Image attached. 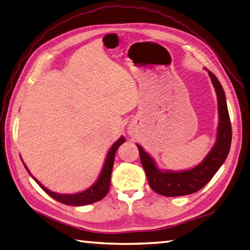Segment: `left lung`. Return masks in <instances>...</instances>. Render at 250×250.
Wrapping results in <instances>:
<instances>
[{
	"label": "left lung",
	"mask_w": 250,
	"mask_h": 250,
	"mask_svg": "<svg viewBox=\"0 0 250 250\" xmlns=\"http://www.w3.org/2000/svg\"><path fill=\"white\" fill-rule=\"evenodd\" d=\"M208 73L210 75L217 96L219 126L214 146L200 164L188 170L162 171L157 168L155 162L144 151V148L137 144L140 160L146 174L149 187L158 194H163L165 197H179L199 191L212 179L229 155L232 142V125L225 94L216 76L208 70Z\"/></svg>",
	"instance_id": "8db88e82"
}]
</instances>
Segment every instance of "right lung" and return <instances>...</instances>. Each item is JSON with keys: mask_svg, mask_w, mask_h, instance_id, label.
Listing matches in <instances>:
<instances>
[{"mask_svg": "<svg viewBox=\"0 0 250 250\" xmlns=\"http://www.w3.org/2000/svg\"><path fill=\"white\" fill-rule=\"evenodd\" d=\"M125 142V139L124 137H121L119 140L116 141V142L113 143V145L109 149V152H108L105 164H104L102 172H101V175H99L96 183H95L92 187H89L88 189H86V190H84V191L79 192V193L62 194V193H57V192L51 191V190H49L46 187H43V186L40 184L33 175L30 174L28 168L26 167V165L25 164L24 165H25V168L27 169V171L29 172L30 176L33 177L36 183H37L40 187H42L44 191L49 194L50 197H52L54 200H57L61 203L67 204V206H75V207L86 206V204H90V203H94V202L102 200V199L108 193V191H109L111 171H112V167H113V161H115L116 152H117L118 147H119L120 145Z\"/></svg>", "mask_w": 250, "mask_h": 250, "instance_id": "1", "label": "right lung"}]
</instances>
